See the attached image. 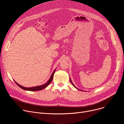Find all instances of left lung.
I'll return each mask as SVG.
<instances>
[{
	"label": "left lung",
	"mask_w": 124,
	"mask_h": 124,
	"mask_svg": "<svg viewBox=\"0 0 124 124\" xmlns=\"http://www.w3.org/2000/svg\"><path fill=\"white\" fill-rule=\"evenodd\" d=\"M70 82H71V84H72V85H73V86H74V87H75V88H76L77 89H78V90H80V91H82V90H80V89H78V88H76V87H75V86H74V84H73V83H72V81H71V79H70Z\"/></svg>",
	"instance_id": "obj_1"
}]
</instances>
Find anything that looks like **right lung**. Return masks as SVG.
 Segmentation results:
<instances>
[{
	"mask_svg": "<svg viewBox=\"0 0 124 124\" xmlns=\"http://www.w3.org/2000/svg\"><path fill=\"white\" fill-rule=\"evenodd\" d=\"M55 71V69L54 70V71L53 72L52 74H51V76H50V78L49 79V80L46 83L44 84V85H40V86H36V87H29V88H27V87H24L23 86H21V85H19L17 83H16L15 81L14 80L15 83L17 85V86L18 87H19L20 88H21V89H23L24 90H26V91H39V90H42L45 89V88H46L47 87L48 85L51 83L52 82V80L53 79V75L54 74V72Z\"/></svg>",
	"mask_w": 124,
	"mask_h": 124,
	"instance_id": "right-lung-1",
	"label": "right lung"
}]
</instances>
